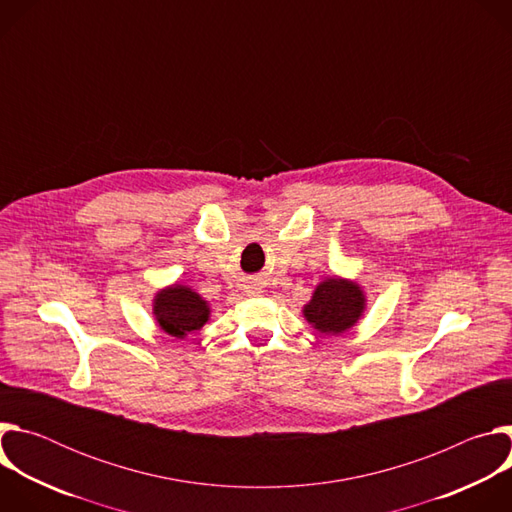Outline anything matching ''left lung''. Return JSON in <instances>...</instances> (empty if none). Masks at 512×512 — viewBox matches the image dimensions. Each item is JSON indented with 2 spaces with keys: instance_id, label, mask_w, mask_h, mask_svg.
<instances>
[{
  "instance_id": "left-lung-1",
  "label": "left lung",
  "mask_w": 512,
  "mask_h": 512,
  "mask_svg": "<svg viewBox=\"0 0 512 512\" xmlns=\"http://www.w3.org/2000/svg\"><path fill=\"white\" fill-rule=\"evenodd\" d=\"M367 310V294L358 281L330 275L312 291L310 302L302 308L308 324L328 336L348 332Z\"/></svg>"
}]
</instances>
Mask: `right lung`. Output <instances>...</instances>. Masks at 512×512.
<instances>
[{"label": "right lung", "instance_id": "obj_1", "mask_svg": "<svg viewBox=\"0 0 512 512\" xmlns=\"http://www.w3.org/2000/svg\"><path fill=\"white\" fill-rule=\"evenodd\" d=\"M152 314L160 330L174 338H186L210 320V304L190 285L172 283L156 291Z\"/></svg>", "mask_w": 512, "mask_h": 512}]
</instances>
